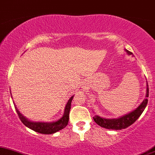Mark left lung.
Here are the masks:
<instances>
[{
    "mask_svg": "<svg viewBox=\"0 0 155 155\" xmlns=\"http://www.w3.org/2000/svg\"><path fill=\"white\" fill-rule=\"evenodd\" d=\"M125 52H127L128 55H133V54L130 51H129L126 50V49H125ZM146 87H146V98H148L149 97V85H148V84ZM147 103L148 99L146 98V99L143 100V102L137 107L136 109L130 111V113H126L125 115H123V116H120V117L116 118V119H106V118H103L98 116V115H95L93 117V120L98 125L107 129L122 130V129L127 128V127H129L132 124L134 123L137 120V119L140 117V115L144 111L145 108H146V105H147Z\"/></svg>",
    "mask_w": 155,
    "mask_h": 155,
    "instance_id": "8db88e82",
    "label": "left lung"
}]
</instances>
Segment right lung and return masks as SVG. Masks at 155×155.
I'll use <instances>...</instances> for the list:
<instances>
[{
  "instance_id": "1",
  "label": "right lung",
  "mask_w": 155,
  "mask_h": 155,
  "mask_svg": "<svg viewBox=\"0 0 155 155\" xmlns=\"http://www.w3.org/2000/svg\"><path fill=\"white\" fill-rule=\"evenodd\" d=\"M12 98V96H11ZM73 96L68 99V102H67L66 107H65L64 113H63V116L60 117V119L54 121V122H34V121H31L30 119H27L25 116L20 113L18 110L17 107L15 105V110L16 112L18 113L19 119L22 122L26 127H29L31 130H34V131L38 132V133L43 134H54L56 132L59 131V130H62L66 127L68 125V119H69V111L71 109V101L73 99ZM14 103V102H13Z\"/></svg>"
}]
</instances>
